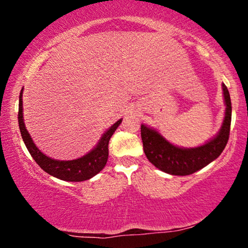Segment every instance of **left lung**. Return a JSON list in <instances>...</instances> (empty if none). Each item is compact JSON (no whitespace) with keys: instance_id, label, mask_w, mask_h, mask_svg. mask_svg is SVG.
<instances>
[{"instance_id":"left-lung-1","label":"left lung","mask_w":248,"mask_h":248,"mask_svg":"<svg viewBox=\"0 0 248 248\" xmlns=\"http://www.w3.org/2000/svg\"><path fill=\"white\" fill-rule=\"evenodd\" d=\"M223 94L225 101V116L220 129L211 140L195 148L175 146L166 140L156 129L141 124V138L147 158L153 166L162 171L176 176H186L206 167L223 153L229 141L231 127L232 106L230 93L225 84Z\"/></svg>"}]
</instances>
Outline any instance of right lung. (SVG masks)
Returning <instances> with one entry per match:
<instances>
[{"label": "right lung", "instance_id": "right-lung-1", "mask_svg": "<svg viewBox=\"0 0 248 248\" xmlns=\"http://www.w3.org/2000/svg\"><path fill=\"white\" fill-rule=\"evenodd\" d=\"M22 94H23V88L19 93L18 102V124L22 139H23L25 147L29 150L30 155L45 172L53 176V177L62 179V181L82 182L92 178L93 176H95L96 173H99L104 169L108 160V143H109L110 138L114 134L116 128L120 126L122 119L116 121L113 126H110L106 132L102 134L101 139L96 143V146L86 155L71 161L55 160V158H51L45 154H43L37 148L32 139H31L29 132L25 128Z\"/></svg>", "mask_w": 248, "mask_h": 248}]
</instances>
